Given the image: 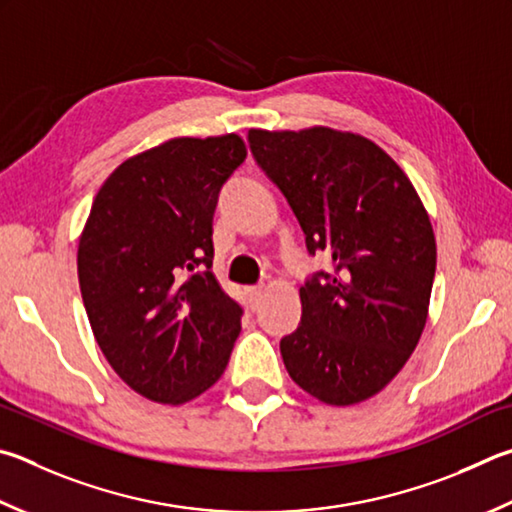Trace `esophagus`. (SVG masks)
Listing matches in <instances>:
<instances>
[{"instance_id": "34e87169", "label": "esophagus", "mask_w": 512, "mask_h": 512, "mask_svg": "<svg viewBox=\"0 0 512 512\" xmlns=\"http://www.w3.org/2000/svg\"><path fill=\"white\" fill-rule=\"evenodd\" d=\"M262 295H264V286H250L248 288V297H250V302H253V306H257V302L262 300Z\"/></svg>"}]
</instances>
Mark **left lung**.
Here are the masks:
<instances>
[{
	"label": "left lung",
	"instance_id": "left-lung-1",
	"mask_svg": "<svg viewBox=\"0 0 512 512\" xmlns=\"http://www.w3.org/2000/svg\"><path fill=\"white\" fill-rule=\"evenodd\" d=\"M250 152L293 208L306 248L333 259L300 288L282 338L288 376L318 401H367L405 367L425 329L436 241L412 181L369 138L331 127L250 129Z\"/></svg>",
	"mask_w": 512,
	"mask_h": 512
}]
</instances>
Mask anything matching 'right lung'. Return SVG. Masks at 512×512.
Wrapping results in <instances>:
<instances>
[{
  "instance_id": "add662e5",
  "label": "right lung",
  "mask_w": 512,
  "mask_h": 512,
  "mask_svg": "<svg viewBox=\"0 0 512 512\" xmlns=\"http://www.w3.org/2000/svg\"><path fill=\"white\" fill-rule=\"evenodd\" d=\"M246 159L237 134L170 138L100 185L78 244V280L111 369L154 403L183 405L217 383L241 306L212 275L219 190Z\"/></svg>"
}]
</instances>
